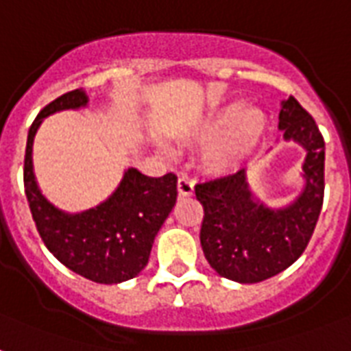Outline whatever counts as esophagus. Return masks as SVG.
Returning a JSON list of instances; mask_svg holds the SVG:
<instances>
[{
	"label": "esophagus",
	"instance_id": "obj_1",
	"mask_svg": "<svg viewBox=\"0 0 351 351\" xmlns=\"http://www.w3.org/2000/svg\"><path fill=\"white\" fill-rule=\"evenodd\" d=\"M176 186H178V195L180 197H191L193 191H195V182L189 176H180Z\"/></svg>",
	"mask_w": 351,
	"mask_h": 351
}]
</instances>
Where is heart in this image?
Returning a JSON list of instances; mask_svg holds the SVG:
<instances>
[{"label": "heart", "instance_id": "1", "mask_svg": "<svg viewBox=\"0 0 351 351\" xmlns=\"http://www.w3.org/2000/svg\"><path fill=\"white\" fill-rule=\"evenodd\" d=\"M264 125L266 121L262 112L233 104L204 120L197 129V136L213 138L228 129L211 145L208 153L209 164L217 169H226L237 164L244 154L255 147L264 132Z\"/></svg>", "mask_w": 351, "mask_h": 351}]
</instances>
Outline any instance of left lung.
I'll list each match as a JSON object with an SVG mask.
<instances>
[{"instance_id":"8db88e82","label":"left lung","mask_w":351,"mask_h":351,"mask_svg":"<svg viewBox=\"0 0 351 351\" xmlns=\"http://www.w3.org/2000/svg\"><path fill=\"white\" fill-rule=\"evenodd\" d=\"M278 129L308 151L306 186L300 197L284 209H267L255 202L245 171L202 182L195 187L202 204L200 244L209 266L234 282H262L289 267L315 231L324 200V138L311 114L289 96L278 114Z\"/></svg>"}]
</instances>
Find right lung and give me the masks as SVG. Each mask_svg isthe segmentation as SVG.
Wrapping results in <instances>:
<instances>
[{"mask_svg": "<svg viewBox=\"0 0 351 351\" xmlns=\"http://www.w3.org/2000/svg\"><path fill=\"white\" fill-rule=\"evenodd\" d=\"M87 104L84 90H69L40 111L29 127L23 184L32 220L43 244L63 266L93 282L118 284L147 266L154 234L176 202V175L160 178L129 169L112 197L80 215H65L45 200L32 173V140L52 112Z\"/></svg>", "mask_w": 351, "mask_h": 351, "instance_id": "add662e5", "label": "right lung"}]
</instances>
